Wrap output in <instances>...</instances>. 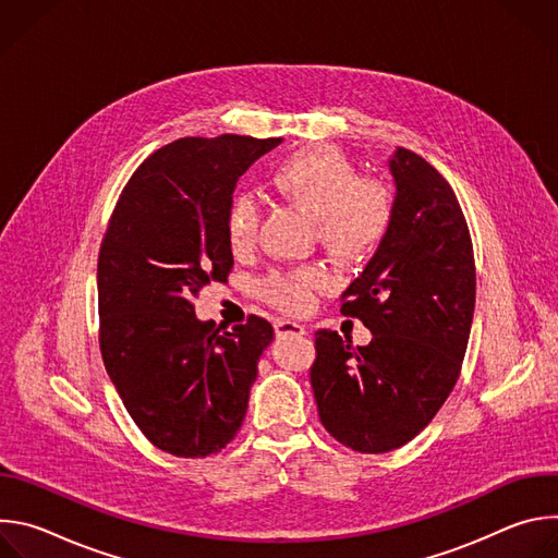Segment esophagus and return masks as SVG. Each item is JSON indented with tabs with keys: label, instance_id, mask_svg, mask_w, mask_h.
I'll return each instance as SVG.
<instances>
[{
	"label": "esophagus",
	"instance_id": "34e87169",
	"mask_svg": "<svg viewBox=\"0 0 558 558\" xmlns=\"http://www.w3.org/2000/svg\"><path fill=\"white\" fill-rule=\"evenodd\" d=\"M276 336H278V338H287V336H306V329H304L300 323L280 320V323H276Z\"/></svg>",
	"mask_w": 558,
	"mask_h": 558
}]
</instances>
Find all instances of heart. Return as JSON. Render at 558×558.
<instances>
[{
  "label": "heart",
  "instance_id": "heart-1",
  "mask_svg": "<svg viewBox=\"0 0 558 558\" xmlns=\"http://www.w3.org/2000/svg\"><path fill=\"white\" fill-rule=\"evenodd\" d=\"M271 187L280 201L311 218L317 243L338 263L368 256L392 216L390 190L375 179L357 177L355 166L331 145H313L284 158L271 174ZM258 220L260 214L252 198L238 196L231 203L227 243L233 254L254 247ZM327 282L323 269L304 267L271 276L265 282V295L284 311L302 313Z\"/></svg>",
  "mask_w": 558,
  "mask_h": 558
}]
</instances>
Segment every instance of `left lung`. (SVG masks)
Instances as JSON below:
<instances>
[{
  "instance_id": "1",
  "label": "left lung",
  "mask_w": 558,
  "mask_h": 558,
  "mask_svg": "<svg viewBox=\"0 0 558 558\" xmlns=\"http://www.w3.org/2000/svg\"><path fill=\"white\" fill-rule=\"evenodd\" d=\"M395 201L342 313L373 333L366 347L315 333L311 386L323 426L357 452L409 444L457 384L474 313V254L448 181L411 149L388 158Z\"/></svg>"
}]
</instances>
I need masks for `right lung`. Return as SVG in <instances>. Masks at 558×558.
Returning <instances> with one entry per match:
<instances>
[{"label":"right lung","instance_id":"obj_1","mask_svg":"<svg viewBox=\"0 0 558 558\" xmlns=\"http://www.w3.org/2000/svg\"><path fill=\"white\" fill-rule=\"evenodd\" d=\"M280 138H179L138 166L104 235L101 355L134 424L177 457H207L241 430L274 327L198 320L192 300L227 280L233 190Z\"/></svg>","mask_w":558,"mask_h":558}]
</instances>
